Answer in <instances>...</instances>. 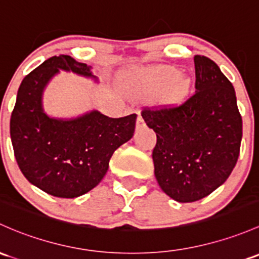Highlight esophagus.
<instances>
[{
    "label": "esophagus",
    "instance_id": "obj_1",
    "mask_svg": "<svg viewBox=\"0 0 259 259\" xmlns=\"http://www.w3.org/2000/svg\"><path fill=\"white\" fill-rule=\"evenodd\" d=\"M145 126V122H144V119L143 116H141V114L139 113L138 114V119H137V129H141V127Z\"/></svg>",
    "mask_w": 259,
    "mask_h": 259
}]
</instances>
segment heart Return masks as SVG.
I'll return each mask as SVG.
<instances>
[{
	"mask_svg": "<svg viewBox=\"0 0 259 259\" xmlns=\"http://www.w3.org/2000/svg\"><path fill=\"white\" fill-rule=\"evenodd\" d=\"M143 81L148 88L159 91V89L167 88L171 83L170 93L172 97H182L189 89V80L185 78H179V72L174 68H157V69L149 70L144 73Z\"/></svg>",
	"mask_w": 259,
	"mask_h": 259,
	"instance_id": "b5f03b06",
	"label": "heart"
}]
</instances>
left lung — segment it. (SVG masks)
Here are the masks:
<instances>
[{"label": "left lung", "instance_id": "obj_1", "mask_svg": "<svg viewBox=\"0 0 259 259\" xmlns=\"http://www.w3.org/2000/svg\"><path fill=\"white\" fill-rule=\"evenodd\" d=\"M194 62V94L178 104L141 111L156 133L155 178L178 202H195L221 186L237 164L242 140L232 83L207 57L195 56Z\"/></svg>", "mask_w": 259, "mask_h": 259}]
</instances>
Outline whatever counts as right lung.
<instances>
[{"label":"right lung","instance_id":"right-lung-1","mask_svg":"<svg viewBox=\"0 0 259 259\" xmlns=\"http://www.w3.org/2000/svg\"><path fill=\"white\" fill-rule=\"evenodd\" d=\"M91 68L70 56L51 57L22 80L11 115V140L22 174L56 197L74 198L94 189L114 151L134 135L137 114L109 118L93 110L56 119L45 113L43 91L59 69L95 78Z\"/></svg>","mask_w":259,"mask_h":259}]
</instances>
